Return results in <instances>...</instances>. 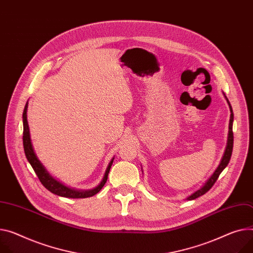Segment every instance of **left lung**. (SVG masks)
Listing matches in <instances>:
<instances>
[{
  "label": "left lung",
  "instance_id": "obj_1",
  "mask_svg": "<svg viewBox=\"0 0 253 253\" xmlns=\"http://www.w3.org/2000/svg\"><path fill=\"white\" fill-rule=\"evenodd\" d=\"M224 94V93H223ZM225 96V94H224ZM225 98L228 102V105L230 107V111H231V115H230V123H229V132H228V140H227V146H226V150H225V153L223 155L222 157V160L218 166V168L215 170V172L212 173V175L207 180V182L204 184L203 187H201L199 190H197L196 192H193L192 194H190V196L186 199L188 201H192V200H196L198 199L199 197H202L203 194H205L206 192H208L211 186L215 184V182L217 181L219 175L221 174V172L226 168V166L228 165L230 159H231V155H232V151H233V142H234V137H233V120H234V115H233V110H232V106L228 100L227 97L225 96Z\"/></svg>",
  "mask_w": 253,
  "mask_h": 253
}]
</instances>
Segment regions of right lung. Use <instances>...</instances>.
Segmentation results:
<instances>
[{"mask_svg": "<svg viewBox=\"0 0 253 253\" xmlns=\"http://www.w3.org/2000/svg\"><path fill=\"white\" fill-rule=\"evenodd\" d=\"M27 108H28V102L26 103V105L24 107V111H23V147H24L25 156H26L28 162L30 163V165L32 166L34 172L36 173L37 177L40 178L41 182L42 183V185L46 189H48L50 192L56 194V196L64 197V198H70V199H86V198L93 197L96 193H98L101 190V188L104 186V184L106 183L108 173H109V170L113 163L114 158H112L111 161L109 162L102 181L95 188L89 189V190H79V189H74V188L66 186L65 184H63L60 181H57L50 175L48 171L45 169V167L42 165V163L36 156L32 143H31V139H30L29 126H28V122H27Z\"/></svg>", "mask_w": 253, "mask_h": 253, "instance_id": "1", "label": "right lung"}]
</instances>
